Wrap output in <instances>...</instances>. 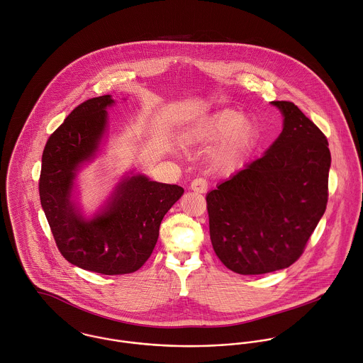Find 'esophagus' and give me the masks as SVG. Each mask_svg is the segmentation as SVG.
Segmentation results:
<instances>
[{"instance_id": "obj_1", "label": "esophagus", "mask_w": 363, "mask_h": 363, "mask_svg": "<svg viewBox=\"0 0 363 363\" xmlns=\"http://www.w3.org/2000/svg\"><path fill=\"white\" fill-rule=\"evenodd\" d=\"M191 191L194 192H199V194H205L208 191V182L205 178H195L191 182Z\"/></svg>"}]
</instances>
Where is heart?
Wrapping results in <instances>:
<instances>
[{"mask_svg": "<svg viewBox=\"0 0 363 363\" xmlns=\"http://www.w3.org/2000/svg\"><path fill=\"white\" fill-rule=\"evenodd\" d=\"M251 123L234 109H220L205 113L186 123L181 132V140L188 147L206 148L211 164L218 172L233 171L244 158L251 139Z\"/></svg>", "mask_w": 363, "mask_h": 363, "instance_id": "b5f03b06", "label": "heart"}]
</instances>
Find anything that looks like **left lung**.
Returning a JSON list of instances; mask_svg holds the SVG:
<instances>
[{
    "label": "left lung",
    "mask_w": 363,
    "mask_h": 363,
    "mask_svg": "<svg viewBox=\"0 0 363 363\" xmlns=\"http://www.w3.org/2000/svg\"><path fill=\"white\" fill-rule=\"evenodd\" d=\"M271 104L284 116L279 138L206 195L213 250L240 275L268 274L296 262L328 201L331 154L325 136L293 102Z\"/></svg>",
    "instance_id": "8db88e82"
}]
</instances>
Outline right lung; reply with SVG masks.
Returning <instances> with one entry per match:
<instances>
[{
  "instance_id": "1",
  "label": "right lung",
  "mask_w": 363,
  "mask_h": 363,
  "mask_svg": "<svg viewBox=\"0 0 363 363\" xmlns=\"http://www.w3.org/2000/svg\"><path fill=\"white\" fill-rule=\"evenodd\" d=\"M113 104L111 95L82 102L49 138L39 195L57 248L70 264L96 274L125 275L150 258L161 220L184 189L130 174L122 177L92 218L81 213L73 201L74 181L99 151L108 129L106 108Z\"/></svg>"
}]
</instances>
